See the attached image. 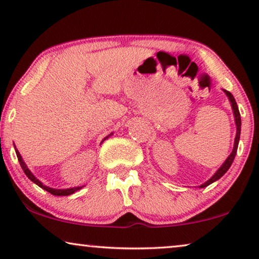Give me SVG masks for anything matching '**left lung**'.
Masks as SVG:
<instances>
[{"label": "left lung", "mask_w": 259, "mask_h": 259, "mask_svg": "<svg viewBox=\"0 0 259 259\" xmlns=\"http://www.w3.org/2000/svg\"><path fill=\"white\" fill-rule=\"evenodd\" d=\"M224 91V93L226 94V97L229 98V101L230 104H231V108L233 111V116H235V123H236V138H235V144H233V150L231 153H230V155L228 158H226V160L224 161V164H223L221 167H219L217 169V172L214 173L213 176L211 177L210 179L207 180V182H205L204 184H201V185L199 186L200 189H203V187H206L210 185V184L217 182L218 179H221L223 176L225 175L226 172H228V169L230 168V166L232 165L233 160H235V157L237 154V148H238V143H239V138H240V126H242V120H240V114H239V109H238V106H237V102L235 100V98H233V95L230 93L229 91Z\"/></svg>", "instance_id": "obj_1"}]
</instances>
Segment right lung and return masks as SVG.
I'll list each match as a JSON object with an SVG mask.
<instances>
[{
  "label": "right lung",
  "mask_w": 259,
  "mask_h": 259,
  "mask_svg": "<svg viewBox=\"0 0 259 259\" xmlns=\"http://www.w3.org/2000/svg\"><path fill=\"white\" fill-rule=\"evenodd\" d=\"M112 134H113V133L108 134L107 137L104 138V140H102V141H105L106 139H108V137H111ZM15 152H16L17 159H19V161H20L21 167H22L23 172L26 173V176L28 177V178H29L33 183L36 184L37 186H40L41 189H44V190H46V191H48V192H49V193H52L53 196H69V194H73L74 192H76V191H79V190H81V189H82V187H83V186H75V187H70V189H52V187L46 186L45 184H42V183L40 182V180H38V179L36 178V177H35V176L33 175V173L30 172V169L28 168V166L26 165V162L23 161V159H22V157H21L20 152L16 150V147H15Z\"/></svg>",
  "instance_id": "add662e5"
}]
</instances>
